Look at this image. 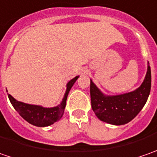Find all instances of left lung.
I'll list each match as a JSON object with an SVG mask.
<instances>
[{
  "mask_svg": "<svg viewBox=\"0 0 157 157\" xmlns=\"http://www.w3.org/2000/svg\"><path fill=\"white\" fill-rule=\"evenodd\" d=\"M150 88L151 71L148 62L144 80L139 87L132 92L107 95L102 93L91 79L90 94L92 108L95 115L104 122L116 126L128 123L146 104Z\"/></svg>",
  "mask_w": 157,
  "mask_h": 157,
  "instance_id": "8db88e82",
  "label": "left lung"
}]
</instances>
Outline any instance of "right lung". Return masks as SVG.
I'll return each mask as SVG.
<instances>
[{"label":"right lung","instance_id":"add662e5","mask_svg":"<svg viewBox=\"0 0 157 157\" xmlns=\"http://www.w3.org/2000/svg\"><path fill=\"white\" fill-rule=\"evenodd\" d=\"M79 76H76L66 84V91L63 98L59 105L53 107H44L43 105H31L24 102L18 101L8 94L9 100L17 113L27 121L29 123L36 127H48L58 121L63 114L64 108L66 105V100L71 88L74 85L76 80ZM8 92V91H7Z\"/></svg>","mask_w":157,"mask_h":157}]
</instances>
